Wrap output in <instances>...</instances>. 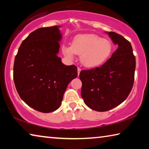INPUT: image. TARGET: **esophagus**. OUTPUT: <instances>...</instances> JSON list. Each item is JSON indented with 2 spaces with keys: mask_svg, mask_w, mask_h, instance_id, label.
Segmentation results:
<instances>
[{
  "mask_svg": "<svg viewBox=\"0 0 149 149\" xmlns=\"http://www.w3.org/2000/svg\"><path fill=\"white\" fill-rule=\"evenodd\" d=\"M80 72H81V68H80L78 67V68H77V74H78V75H79Z\"/></svg>",
  "mask_w": 149,
  "mask_h": 149,
  "instance_id": "34e87169",
  "label": "esophagus"
}]
</instances>
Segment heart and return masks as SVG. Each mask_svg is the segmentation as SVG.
Segmentation results:
<instances>
[{
  "instance_id": "heart-1",
  "label": "heart",
  "mask_w": 149,
  "mask_h": 149,
  "mask_svg": "<svg viewBox=\"0 0 149 149\" xmlns=\"http://www.w3.org/2000/svg\"><path fill=\"white\" fill-rule=\"evenodd\" d=\"M112 50L110 40L94 34L78 35L73 40L72 47L63 49L64 54L70 58H73L75 54L81 55V62L88 68L102 64L110 57Z\"/></svg>"
}]
</instances>
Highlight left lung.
Listing matches in <instances>:
<instances>
[{
  "mask_svg": "<svg viewBox=\"0 0 149 149\" xmlns=\"http://www.w3.org/2000/svg\"><path fill=\"white\" fill-rule=\"evenodd\" d=\"M116 50L100 67L81 71L82 99L88 107L105 112L127 99L134 83L135 57L130 42L115 32L107 33Z\"/></svg>",
  "mask_w": 149,
  "mask_h": 149,
  "instance_id": "8db88e82",
  "label": "left lung"
}]
</instances>
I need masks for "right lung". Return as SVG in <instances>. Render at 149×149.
I'll return each mask as SVG.
<instances>
[{
  "label": "right lung",
  "mask_w": 149,
  "mask_h": 149,
  "mask_svg": "<svg viewBox=\"0 0 149 149\" xmlns=\"http://www.w3.org/2000/svg\"><path fill=\"white\" fill-rule=\"evenodd\" d=\"M60 26L41 27L24 39L15 57L14 81L19 97L41 112L57 110L68 85L77 76L75 65L63 64L58 56Z\"/></svg>",
  "instance_id": "1"
}]
</instances>
